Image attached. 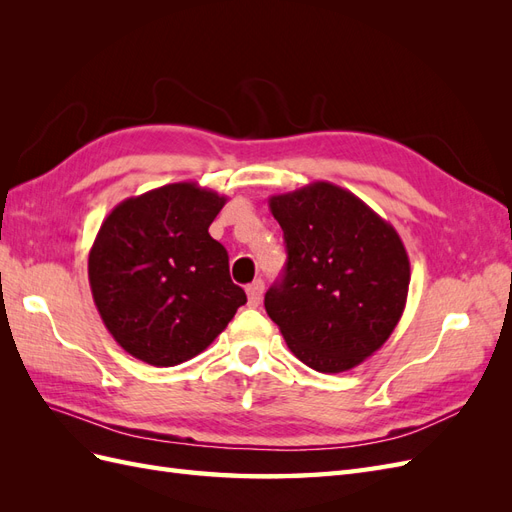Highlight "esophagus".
I'll use <instances>...</instances> for the list:
<instances>
[{
  "instance_id": "esophagus-1",
  "label": "esophagus",
  "mask_w": 512,
  "mask_h": 512,
  "mask_svg": "<svg viewBox=\"0 0 512 512\" xmlns=\"http://www.w3.org/2000/svg\"><path fill=\"white\" fill-rule=\"evenodd\" d=\"M245 290H247V303L256 307L262 301V292H265V282L254 280Z\"/></svg>"
}]
</instances>
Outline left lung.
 I'll list each match as a JSON object with an SVG mask.
<instances>
[{
    "label": "left lung",
    "instance_id": "obj_1",
    "mask_svg": "<svg viewBox=\"0 0 512 512\" xmlns=\"http://www.w3.org/2000/svg\"><path fill=\"white\" fill-rule=\"evenodd\" d=\"M286 243L282 282L265 294L290 352L322 374L361 365L406 309L410 260L397 230L329 181L269 198Z\"/></svg>",
    "mask_w": 512,
    "mask_h": 512
}]
</instances>
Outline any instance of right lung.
<instances>
[{"instance_id": "1", "label": "right lung", "mask_w": 512, "mask_h": 512, "mask_svg": "<svg viewBox=\"0 0 512 512\" xmlns=\"http://www.w3.org/2000/svg\"><path fill=\"white\" fill-rule=\"evenodd\" d=\"M226 196L194 181L119 203L89 250L104 327L134 359L173 367L203 352L247 301L224 245L209 235Z\"/></svg>"}]
</instances>
